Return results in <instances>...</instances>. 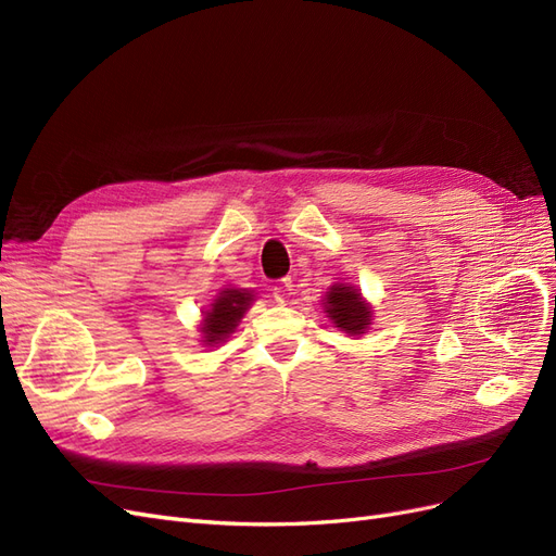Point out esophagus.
<instances>
[{
    "instance_id": "1",
    "label": "esophagus",
    "mask_w": 556,
    "mask_h": 556,
    "mask_svg": "<svg viewBox=\"0 0 556 556\" xmlns=\"http://www.w3.org/2000/svg\"><path fill=\"white\" fill-rule=\"evenodd\" d=\"M291 293H293V281H291V277H283V279H279V281H275L273 295H275L277 302H286V300L291 298Z\"/></svg>"
}]
</instances>
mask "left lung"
<instances>
[{"label":"left lung","mask_w":556,"mask_h":556,"mask_svg":"<svg viewBox=\"0 0 556 556\" xmlns=\"http://www.w3.org/2000/svg\"><path fill=\"white\" fill-rule=\"evenodd\" d=\"M324 304L334 328L344 330L346 334H363L371 326V307L353 286L334 283Z\"/></svg>","instance_id":"1"}]
</instances>
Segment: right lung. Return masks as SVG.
Masks as SVG:
<instances>
[{
  "instance_id": "add662e5",
  "label": "right lung",
  "mask_w": 556,
  "mask_h": 556,
  "mask_svg": "<svg viewBox=\"0 0 556 556\" xmlns=\"http://www.w3.org/2000/svg\"><path fill=\"white\" fill-rule=\"evenodd\" d=\"M254 302V295L247 289H224L217 298L212 300L210 309L203 312L201 324V342L212 346L226 342L228 334L236 332L240 318L249 309V304Z\"/></svg>"
}]
</instances>
